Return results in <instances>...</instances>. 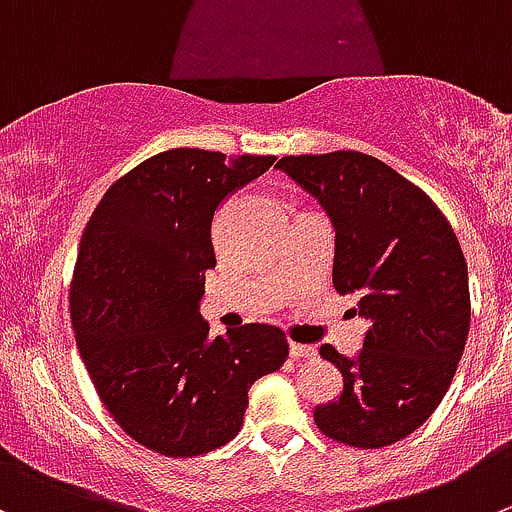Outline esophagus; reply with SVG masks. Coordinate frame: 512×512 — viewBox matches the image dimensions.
Returning a JSON list of instances; mask_svg holds the SVG:
<instances>
[{"instance_id":"34e87169","label":"esophagus","mask_w":512,"mask_h":512,"mask_svg":"<svg viewBox=\"0 0 512 512\" xmlns=\"http://www.w3.org/2000/svg\"><path fill=\"white\" fill-rule=\"evenodd\" d=\"M289 352H291V357H294V359H314L316 357V347H311V344L291 342Z\"/></svg>"}]
</instances>
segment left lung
Returning a JSON list of instances; mask_svg holds the SVG:
<instances>
[{
    "instance_id": "8db88e82",
    "label": "left lung",
    "mask_w": 512,
    "mask_h": 512,
    "mask_svg": "<svg viewBox=\"0 0 512 512\" xmlns=\"http://www.w3.org/2000/svg\"><path fill=\"white\" fill-rule=\"evenodd\" d=\"M334 226L332 281L369 319L354 359L319 349L342 372L339 399L314 410L326 437L387 447L412 435L445 397L470 329L467 264L455 231L422 188L372 155L334 150L276 163Z\"/></svg>"
}]
</instances>
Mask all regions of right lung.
I'll return each mask as SVG.
<instances>
[{
	"label": "right lung",
	"mask_w": 512,
	"mask_h": 512,
	"mask_svg": "<svg viewBox=\"0 0 512 512\" xmlns=\"http://www.w3.org/2000/svg\"><path fill=\"white\" fill-rule=\"evenodd\" d=\"M274 160L165 150L115 180L82 233L70 286L77 349L113 420L165 457L233 440L251 384L289 357L279 326L208 337L198 311L218 206Z\"/></svg>",
	"instance_id": "add662e5"
}]
</instances>
